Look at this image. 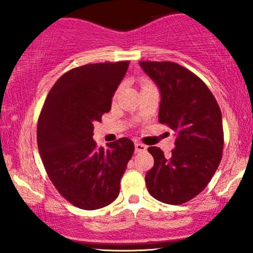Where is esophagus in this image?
<instances>
[{
	"label": "esophagus",
	"mask_w": 253,
	"mask_h": 253,
	"mask_svg": "<svg viewBox=\"0 0 253 253\" xmlns=\"http://www.w3.org/2000/svg\"><path fill=\"white\" fill-rule=\"evenodd\" d=\"M134 147H135V152H145V151L147 150V147L145 146L144 144L138 143V141L134 144Z\"/></svg>",
	"instance_id": "obj_1"
}]
</instances>
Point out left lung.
Listing matches in <instances>:
<instances>
[{"label":"left lung","mask_w":253,"mask_h":253,"mask_svg":"<svg viewBox=\"0 0 253 253\" xmlns=\"http://www.w3.org/2000/svg\"><path fill=\"white\" fill-rule=\"evenodd\" d=\"M161 92L158 120L175 130V149L165 157L151 146L153 168L145 177L158 201L182 205L207 187L221 161V110L211 90L196 75L171 62H139Z\"/></svg>","instance_id":"obj_1"}]
</instances>
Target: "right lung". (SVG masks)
I'll return each instance as SVG.
<instances>
[{
  "instance_id": "1",
  "label": "right lung",
  "mask_w": 253,
  "mask_h": 253,
  "mask_svg": "<svg viewBox=\"0 0 253 253\" xmlns=\"http://www.w3.org/2000/svg\"><path fill=\"white\" fill-rule=\"evenodd\" d=\"M128 62L88 64L64 74L46 97L38 120V149L48 177L69 202L94 211L120 193L134 152L128 138L97 147L94 124L112 107Z\"/></svg>"
}]
</instances>
